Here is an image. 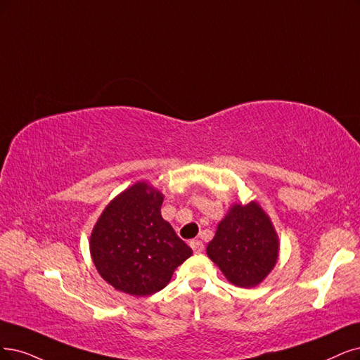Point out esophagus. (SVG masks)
<instances>
[{"instance_id": "obj_1", "label": "esophagus", "mask_w": 360, "mask_h": 360, "mask_svg": "<svg viewBox=\"0 0 360 360\" xmlns=\"http://www.w3.org/2000/svg\"><path fill=\"white\" fill-rule=\"evenodd\" d=\"M190 246L195 252V254H200V252H203V249H205V245L202 240H191Z\"/></svg>"}]
</instances>
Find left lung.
Returning a JSON list of instances; mask_svg holds the SVG:
<instances>
[{"mask_svg": "<svg viewBox=\"0 0 360 360\" xmlns=\"http://www.w3.org/2000/svg\"><path fill=\"white\" fill-rule=\"evenodd\" d=\"M206 250L233 285L254 288L273 270L278 240L265 212L250 202L230 209Z\"/></svg>", "mask_w": 360, "mask_h": 360, "instance_id": "8db88e82", "label": "left lung"}]
</instances>
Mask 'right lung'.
<instances>
[{"mask_svg":"<svg viewBox=\"0 0 360 360\" xmlns=\"http://www.w3.org/2000/svg\"><path fill=\"white\" fill-rule=\"evenodd\" d=\"M163 195L145 182L127 188L105 207L90 237L96 270L124 294L162 290L193 250L162 218Z\"/></svg>","mask_w":360,"mask_h":360,"instance_id":"1","label":"right lung"}]
</instances>
